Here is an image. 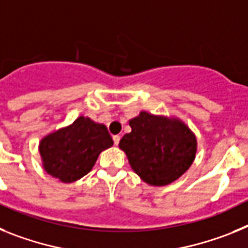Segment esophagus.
Segmentation results:
<instances>
[{"label": "esophagus", "instance_id": "34e87169", "mask_svg": "<svg viewBox=\"0 0 248 248\" xmlns=\"http://www.w3.org/2000/svg\"><path fill=\"white\" fill-rule=\"evenodd\" d=\"M120 140H121V136H118V135H116V136H113V143H115L116 146L120 143Z\"/></svg>", "mask_w": 248, "mask_h": 248}]
</instances>
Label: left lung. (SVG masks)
Returning <instances> with one entry per match:
<instances>
[{
  "label": "left lung",
  "mask_w": 248,
  "mask_h": 248,
  "mask_svg": "<svg viewBox=\"0 0 248 248\" xmlns=\"http://www.w3.org/2000/svg\"><path fill=\"white\" fill-rule=\"evenodd\" d=\"M131 132L120 141L131 169L151 186H166L192 165L197 140L180 118L142 111L130 120Z\"/></svg>",
  "instance_id": "8db88e82"
}]
</instances>
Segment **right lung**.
Segmentation results:
<instances>
[{"label": "right lung", "mask_w": 248, "mask_h": 248, "mask_svg": "<svg viewBox=\"0 0 248 248\" xmlns=\"http://www.w3.org/2000/svg\"><path fill=\"white\" fill-rule=\"evenodd\" d=\"M113 145L107 127L79 116L70 126L41 140V160L45 171L61 182L71 184L91 171L102 151Z\"/></svg>", "instance_id": "add662e5"}]
</instances>
